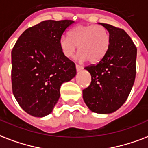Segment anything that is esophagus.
I'll return each instance as SVG.
<instances>
[{
	"label": "esophagus",
	"instance_id": "34e87169",
	"mask_svg": "<svg viewBox=\"0 0 148 148\" xmlns=\"http://www.w3.org/2000/svg\"><path fill=\"white\" fill-rule=\"evenodd\" d=\"M75 67H76V70L77 71L82 70V69H83V66H80V65H79V64H76V65H75Z\"/></svg>",
	"mask_w": 148,
	"mask_h": 148
}]
</instances>
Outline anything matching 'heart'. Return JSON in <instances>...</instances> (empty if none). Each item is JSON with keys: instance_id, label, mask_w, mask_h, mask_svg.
<instances>
[{"instance_id": "obj_1", "label": "heart", "mask_w": 148, "mask_h": 148, "mask_svg": "<svg viewBox=\"0 0 148 148\" xmlns=\"http://www.w3.org/2000/svg\"><path fill=\"white\" fill-rule=\"evenodd\" d=\"M109 45L108 32L99 25H79L69 32V37L65 35L60 39L64 56L73 57L78 46L80 58L91 63L102 60L108 51Z\"/></svg>"}]
</instances>
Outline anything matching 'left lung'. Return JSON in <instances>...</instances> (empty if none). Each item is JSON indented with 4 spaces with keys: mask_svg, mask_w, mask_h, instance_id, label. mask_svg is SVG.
<instances>
[{
    "mask_svg": "<svg viewBox=\"0 0 148 148\" xmlns=\"http://www.w3.org/2000/svg\"><path fill=\"white\" fill-rule=\"evenodd\" d=\"M99 24L109 32L108 51L98 63L85 67L91 82L82 95L90 110L103 114L118 110L130 94L136 76L137 47L122 28Z\"/></svg>",
    "mask_w": 148,
    "mask_h": 148,
    "instance_id": "1",
    "label": "left lung"
}]
</instances>
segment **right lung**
Listing matches in <instances>:
<instances>
[{
	"mask_svg": "<svg viewBox=\"0 0 148 148\" xmlns=\"http://www.w3.org/2000/svg\"><path fill=\"white\" fill-rule=\"evenodd\" d=\"M74 23L48 20L28 27L11 51L12 91L28 114L43 117L51 113L60 87L76 75L75 65L65 56L60 39Z\"/></svg>",
	"mask_w": 148,
	"mask_h": 148,
	"instance_id": "add662e5",
	"label": "right lung"
}]
</instances>
